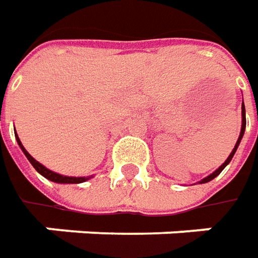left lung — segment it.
Listing matches in <instances>:
<instances>
[{
	"mask_svg": "<svg viewBox=\"0 0 258 258\" xmlns=\"http://www.w3.org/2000/svg\"><path fill=\"white\" fill-rule=\"evenodd\" d=\"M241 117H243V124H241V132H240V136H238V141H237V144H235V146H234V149H233V152L230 154V156L227 158V161L224 162L215 172H213L211 175H208L207 178H204L203 181H201V183H205V182H210L211 179H214L215 176H218L220 173H221V171H223L224 168L227 166V165L230 164L231 162V159H233V156L234 154H235V151H237V148H238V145H240V142H241V138H243V135H244V131H245V107H244V102L243 104H241Z\"/></svg>",
	"mask_w": 258,
	"mask_h": 258,
	"instance_id": "obj_1",
	"label": "left lung"
}]
</instances>
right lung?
Masks as SVG:
<instances>
[{
	"instance_id": "add662e5",
	"label": "right lung",
	"mask_w": 258,
	"mask_h": 258,
	"mask_svg": "<svg viewBox=\"0 0 258 258\" xmlns=\"http://www.w3.org/2000/svg\"><path fill=\"white\" fill-rule=\"evenodd\" d=\"M15 138H17V142L20 145V148H21V151L24 152V155L27 156V159L31 162V165L35 168V171L38 173H41L43 176H45L47 179H50V181H53V182H58V183H80V182H85L89 179V176L87 178H75V176H63V175H60V173H55L53 171H50V169H47L44 165H41L40 162H37L34 158L31 156V155L28 154L27 151H25V148L21 144V141H20V138L15 135Z\"/></svg>"
}]
</instances>
